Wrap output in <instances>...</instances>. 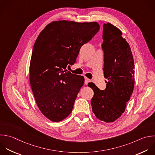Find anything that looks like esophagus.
Listing matches in <instances>:
<instances>
[{"instance_id": "obj_1", "label": "esophagus", "mask_w": 155, "mask_h": 155, "mask_svg": "<svg viewBox=\"0 0 155 155\" xmlns=\"http://www.w3.org/2000/svg\"><path fill=\"white\" fill-rule=\"evenodd\" d=\"M90 82V80L88 78L85 77V84L87 85V84H88V83Z\"/></svg>"}]
</instances>
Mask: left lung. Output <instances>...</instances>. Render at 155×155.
Returning <instances> with one entry per match:
<instances>
[{
  "label": "left lung",
  "mask_w": 155,
  "mask_h": 155,
  "mask_svg": "<svg viewBox=\"0 0 155 155\" xmlns=\"http://www.w3.org/2000/svg\"><path fill=\"white\" fill-rule=\"evenodd\" d=\"M104 74L106 88L101 90L93 82L88 85L94 91L91 104L99 120L113 122L124 112L134 85V65L129 44L121 31L110 23L103 25Z\"/></svg>",
  "instance_id": "obj_1"
}]
</instances>
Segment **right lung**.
I'll use <instances>...</instances> for the list:
<instances>
[{
  "label": "right lung",
  "instance_id": "right-lung-1",
  "mask_svg": "<svg viewBox=\"0 0 155 155\" xmlns=\"http://www.w3.org/2000/svg\"><path fill=\"white\" fill-rule=\"evenodd\" d=\"M97 22L54 21L38 36L30 65V82L42 113L59 122L71 113L84 78L67 71L81 47L99 31Z\"/></svg>",
  "mask_w": 155,
  "mask_h": 155
}]
</instances>
